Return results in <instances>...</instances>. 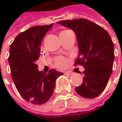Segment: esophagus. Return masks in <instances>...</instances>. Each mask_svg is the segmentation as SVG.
<instances>
[{
  "label": "esophagus",
  "instance_id": "34e87169",
  "mask_svg": "<svg viewBox=\"0 0 122 122\" xmlns=\"http://www.w3.org/2000/svg\"><path fill=\"white\" fill-rule=\"evenodd\" d=\"M64 74H66V75H70V76H71V75H72L73 73L70 72V71H67V72H64Z\"/></svg>",
  "mask_w": 122,
  "mask_h": 122
}]
</instances>
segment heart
Here are the masks:
<instances>
[{
	"mask_svg": "<svg viewBox=\"0 0 122 122\" xmlns=\"http://www.w3.org/2000/svg\"><path fill=\"white\" fill-rule=\"evenodd\" d=\"M68 30H65V31H61V33H64L67 31ZM56 66L59 68H64V67L66 66L67 64V60L64 58L63 57H58L57 59L56 60Z\"/></svg>",
	"mask_w": 122,
	"mask_h": 122,
	"instance_id": "1",
	"label": "heart"
}]
</instances>
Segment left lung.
I'll list each match as a JSON object with an SVG mask.
<instances>
[{
	"label": "left lung",
	"instance_id": "obj_1",
	"mask_svg": "<svg viewBox=\"0 0 122 122\" xmlns=\"http://www.w3.org/2000/svg\"><path fill=\"white\" fill-rule=\"evenodd\" d=\"M72 29L76 34L78 56L75 65L85 68L81 85L75 88L85 98L99 96L105 90L112 73L115 58L114 46L107 31L85 19L64 20L57 22Z\"/></svg>",
	"mask_w": 122,
	"mask_h": 122
}]
</instances>
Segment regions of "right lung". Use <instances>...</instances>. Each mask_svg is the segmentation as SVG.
Instances as JSON below:
<instances>
[{
  "label": "right lung",
  "mask_w": 122,
  "mask_h": 122,
  "mask_svg": "<svg viewBox=\"0 0 122 122\" xmlns=\"http://www.w3.org/2000/svg\"><path fill=\"white\" fill-rule=\"evenodd\" d=\"M54 23L35 26L19 33L10 46L9 63L15 85L25 100L35 105L46 103L54 93L56 81L62 72L38 71L36 64L44 36Z\"/></svg>",
  "instance_id": "right-lung-1"
}]
</instances>
